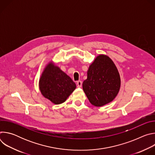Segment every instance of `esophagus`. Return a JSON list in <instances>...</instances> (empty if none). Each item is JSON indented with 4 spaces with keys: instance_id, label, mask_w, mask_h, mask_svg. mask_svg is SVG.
Returning <instances> with one entry per match:
<instances>
[{
    "instance_id": "1",
    "label": "esophagus",
    "mask_w": 155,
    "mask_h": 155,
    "mask_svg": "<svg viewBox=\"0 0 155 155\" xmlns=\"http://www.w3.org/2000/svg\"><path fill=\"white\" fill-rule=\"evenodd\" d=\"M77 87H81V86H82V81H80V80L77 81Z\"/></svg>"
}]
</instances>
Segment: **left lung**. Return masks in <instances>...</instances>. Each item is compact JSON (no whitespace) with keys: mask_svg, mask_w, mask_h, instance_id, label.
<instances>
[{"mask_svg":"<svg viewBox=\"0 0 155 155\" xmlns=\"http://www.w3.org/2000/svg\"><path fill=\"white\" fill-rule=\"evenodd\" d=\"M120 86V74L114 61L107 55L99 54L90 65L83 90L92 105L102 107L116 97Z\"/></svg>","mask_w":155,"mask_h":155,"instance_id":"obj_1","label":"left lung"}]
</instances>
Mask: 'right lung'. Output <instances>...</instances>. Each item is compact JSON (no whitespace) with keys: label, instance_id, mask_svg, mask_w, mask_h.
<instances>
[{"label":"right lung","instance_id":"1","mask_svg":"<svg viewBox=\"0 0 155 155\" xmlns=\"http://www.w3.org/2000/svg\"><path fill=\"white\" fill-rule=\"evenodd\" d=\"M75 88L71 78L52 61L46 65L39 80L41 94L54 104L64 102Z\"/></svg>","mask_w":155,"mask_h":155}]
</instances>
